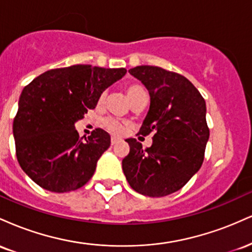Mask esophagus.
<instances>
[{
    "instance_id": "1",
    "label": "esophagus",
    "mask_w": 252,
    "mask_h": 252,
    "mask_svg": "<svg viewBox=\"0 0 252 252\" xmlns=\"http://www.w3.org/2000/svg\"><path fill=\"white\" fill-rule=\"evenodd\" d=\"M118 142H120V138H117V137H115V136H112V137H111V144H112V146H114V144L118 143Z\"/></svg>"
}]
</instances>
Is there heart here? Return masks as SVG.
<instances>
[{"mask_svg": "<svg viewBox=\"0 0 252 252\" xmlns=\"http://www.w3.org/2000/svg\"><path fill=\"white\" fill-rule=\"evenodd\" d=\"M126 96H128L130 102H131V100H134L135 98L140 96V94H146V91H144V90L138 85L128 86L126 90ZM104 98H105V94H103L99 98V102H103ZM103 124H104V126L109 130V131L114 132V134H121V132L123 131V124L121 123L118 120H116V118H112V117L105 118V120L103 121Z\"/></svg>", "mask_w": 252, "mask_h": 252, "instance_id": "1", "label": "heart"}]
</instances>
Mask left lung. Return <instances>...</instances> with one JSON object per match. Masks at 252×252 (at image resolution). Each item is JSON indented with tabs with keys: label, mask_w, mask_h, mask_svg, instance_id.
Masks as SVG:
<instances>
[{
	"label": "left lung",
	"mask_w": 252,
	"mask_h": 252,
	"mask_svg": "<svg viewBox=\"0 0 252 252\" xmlns=\"http://www.w3.org/2000/svg\"><path fill=\"white\" fill-rule=\"evenodd\" d=\"M129 73L146 86L149 111L138 134H153L152 147L128 138L122 168L131 189L147 196L176 192L200 169L210 137L206 103L187 78L158 66H136Z\"/></svg>",
	"instance_id": "1"
}]
</instances>
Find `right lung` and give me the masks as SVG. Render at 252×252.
Wrapping results in <instances>:
<instances>
[{"label":"right lung","instance_id":"add662e5","mask_svg":"<svg viewBox=\"0 0 252 252\" xmlns=\"http://www.w3.org/2000/svg\"><path fill=\"white\" fill-rule=\"evenodd\" d=\"M126 73V68L73 65L45 72L22 90L13 123L16 158L36 185L63 193L92 178L110 135L98 128L83 140L74 124Z\"/></svg>","mask_w":252,"mask_h":252}]
</instances>
